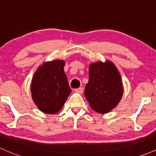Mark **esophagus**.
Wrapping results in <instances>:
<instances>
[{
  "label": "esophagus",
  "mask_w": 156,
  "mask_h": 156,
  "mask_svg": "<svg viewBox=\"0 0 156 156\" xmlns=\"http://www.w3.org/2000/svg\"><path fill=\"white\" fill-rule=\"evenodd\" d=\"M74 91L75 92H77V93L81 94L82 92H83V88H82V87H79V88H78V89H75Z\"/></svg>",
  "instance_id": "34e87169"
}]
</instances>
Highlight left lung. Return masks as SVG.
<instances>
[{"instance_id": "obj_1", "label": "left lung", "mask_w": 156, "mask_h": 156, "mask_svg": "<svg viewBox=\"0 0 156 156\" xmlns=\"http://www.w3.org/2000/svg\"><path fill=\"white\" fill-rule=\"evenodd\" d=\"M123 92L121 75L113 63L98 61L90 65L84 95L93 110L101 114L109 112L119 103Z\"/></svg>"}]
</instances>
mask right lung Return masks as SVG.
Masks as SVG:
<instances>
[{"instance_id": "right-lung-1", "label": "right lung", "mask_w": 156, "mask_h": 156, "mask_svg": "<svg viewBox=\"0 0 156 156\" xmlns=\"http://www.w3.org/2000/svg\"><path fill=\"white\" fill-rule=\"evenodd\" d=\"M65 61H48L38 67L31 83V93L37 108L47 114L61 110L71 92L64 73Z\"/></svg>"}]
</instances>
